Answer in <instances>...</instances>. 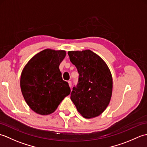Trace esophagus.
<instances>
[{
	"instance_id": "obj_1",
	"label": "esophagus",
	"mask_w": 147,
	"mask_h": 147,
	"mask_svg": "<svg viewBox=\"0 0 147 147\" xmlns=\"http://www.w3.org/2000/svg\"><path fill=\"white\" fill-rule=\"evenodd\" d=\"M68 83H69V86L70 88H71V86H72V83H71V81H69Z\"/></svg>"
}]
</instances>
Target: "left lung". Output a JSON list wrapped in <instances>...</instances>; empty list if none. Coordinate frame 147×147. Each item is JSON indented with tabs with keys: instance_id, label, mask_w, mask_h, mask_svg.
<instances>
[{
	"instance_id": "8db88e82",
	"label": "left lung",
	"mask_w": 147,
	"mask_h": 147,
	"mask_svg": "<svg viewBox=\"0 0 147 147\" xmlns=\"http://www.w3.org/2000/svg\"><path fill=\"white\" fill-rule=\"evenodd\" d=\"M68 55L79 73L78 83L71 93V100L84 117L98 116L111 98V71L102 59L90 50L69 51Z\"/></svg>"
}]
</instances>
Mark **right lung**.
I'll list each match as a JSON object with an SVG mask.
<instances>
[{"instance_id":"obj_1","label":"right lung","mask_w":147,"mask_h":147,"mask_svg":"<svg viewBox=\"0 0 147 147\" xmlns=\"http://www.w3.org/2000/svg\"><path fill=\"white\" fill-rule=\"evenodd\" d=\"M64 51L45 49L30 59L22 72L20 85L27 104L36 113L54 112L62 100L70 94L67 82L62 80L59 65Z\"/></svg>"}]
</instances>
